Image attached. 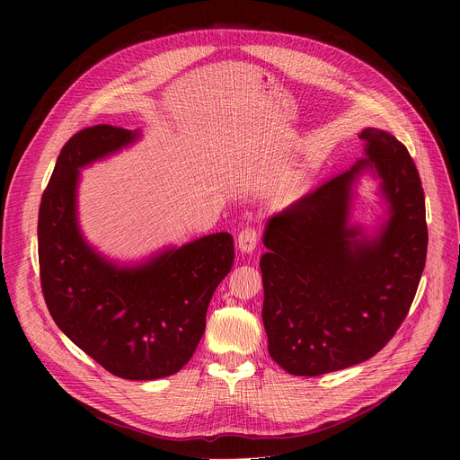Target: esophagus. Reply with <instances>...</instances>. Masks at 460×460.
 <instances>
[{
	"label": "esophagus",
	"instance_id": "1",
	"mask_svg": "<svg viewBox=\"0 0 460 460\" xmlns=\"http://www.w3.org/2000/svg\"><path fill=\"white\" fill-rule=\"evenodd\" d=\"M260 233L256 227H243L238 234V247L242 252H252L258 245Z\"/></svg>",
	"mask_w": 460,
	"mask_h": 460
}]
</instances>
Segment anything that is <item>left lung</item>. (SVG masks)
I'll return each instance as SVG.
<instances>
[{
  "label": "left lung",
  "mask_w": 460,
  "mask_h": 460,
  "mask_svg": "<svg viewBox=\"0 0 460 460\" xmlns=\"http://www.w3.org/2000/svg\"><path fill=\"white\" fill-rule=\"evenodd\" d=\"M366 158L302 196L266 227L261 320L271 358L316 376L376 355L415 298L428 251L424 189L395 137L364 128ZM366 166L383 180L390 218L375 241L347 226L350 187Z\"/></svg>",
  "instance_id": "8db88e82"
}]
</instances>
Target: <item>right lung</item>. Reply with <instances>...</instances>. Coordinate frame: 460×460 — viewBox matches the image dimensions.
<instances>
[{
    "label": "right lung",
    "mask_w": 460,
    "mask_h": 460,
    "mask_svg": "<svg viewBox=\"0 0 460 460\" xmlns=\"http://www.w3.org/2000/svg\"><path fill=\"white\" fill-rule=\"evenodd\" d=\"M135 138L94 125L63 146L38 215L40 280L50 316L80 349L116 376L155 380L194 355L234 243L229 233H215L140 268H118L85 243L76 224L78 169Z\"/></svg>",
    "instance_id": "add662e5"
}]
</instances>
